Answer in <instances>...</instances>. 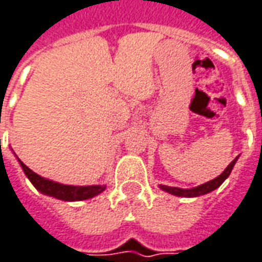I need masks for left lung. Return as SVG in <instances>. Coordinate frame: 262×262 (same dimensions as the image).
<instances>
[{
  "label": "left lung",
  "mask_w": 262,
  "mask_h": 262,
  "mask_svg": "<svg viewBox=\"0 0 262 262\" xmlns=\"http://www.w3.org/2000/svg\"><path fill=\"white\" fill-rule=\"evenodd\" d=\"M239 156L235 157V160L229 165V166L226 167L225 170L222 174H219L217 177H215L214 180H211L208 183H204L202 185H199V187H194V188H189V189H184V188H177V187H167V185H160V188L165 192L170 194H174V196H179V198H198V196H203V194H207L215 190L216 188H219L222 184L225 183V180L227 179L233 170L234 165L235 162L238 161Z\"/></svg>",
  "instance_id": "obj_1"
}]
</instances>
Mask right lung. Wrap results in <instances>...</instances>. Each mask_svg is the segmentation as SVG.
<instances>
[{"label":"right lung","mask_w":262,"mask_h":262,"mask_svg":"<svg viewBox=\"0 0 262 262\" xmlns=\"http://www.w3.org/2000/svg\"><path fill=\"white\" fill-rule=\"evenodd\" d=\"M16 158H17L20 166L23 167L25 176L28 177L33 187L36 188L40 193L59 199L63 202H81V200L92 199L104 192L106 188V185H66V184L56 183V181H52V180L45 179V177L36 174L24 162H21L17 156H16Z\"/></svg>","instance_id":"1"}]
</instances>
